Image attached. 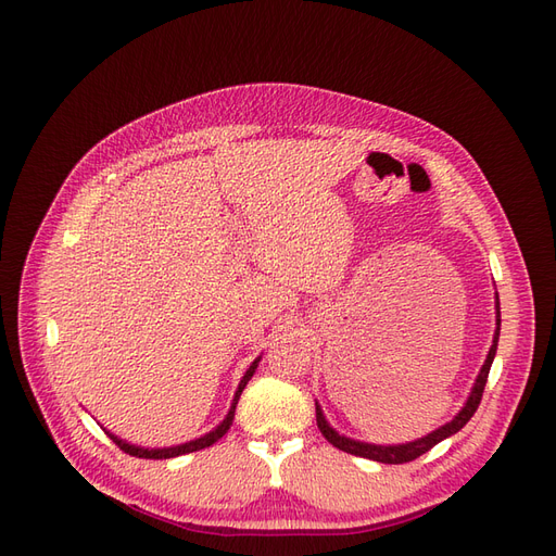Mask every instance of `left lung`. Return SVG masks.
I'll return each instance as SVG.
<instances>
[{
	"label": "left lung",
	"instance_id": "obj_1",
	"mask_svg": "<svg viewBox=\"0 0 556 556\" xmlns=\"http://www.w3.org/2000/svg\"><path fill=\"white\" fill-rule=\"evenodd\" d=\"M496 329H494V339H492V348L490 352H486V359L480 368V374L476 376V382L473 387H470L468 392V399L464 401L462 410L454 415L450 422L441 425L439 429H433L431 433L422 435V439H415V441H408V443H392V445H380V443H366V441H357V439H350V435H343L336 431L325 417V410L319 403L315 401V419H317V429L323 431L325 439L333 445L339 447L348 454H355V457H364V459H374V462H380V464H406V462H413L417 459L419 454L429 452L433 445H439L441 441L450 439V435H454L457 431H462L466 427V422L470 417H473V413L478 410L480 406V399H482V392H484V384H486V376H490V368H492V362L496 357V348H498V333H501V306H498V292H496Z\"/></svg>",
	"mask_w": 556,
	"mask_h": 556
}]
</instances>
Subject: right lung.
<instances>
[{
    "instance_id": "1",
    "label": "right lung",
    "mask_w": 556,
    "mask_h": 556,
    "mask_svg": "<svg viewBox=\"0 0 556 556\" xmlns=\"http://www.w3.org/2000/svg\"><path fill=\"white\" fill-rule=\"evenodd\" d=\"M260 359H262V355L252 362L250 366H248V371L243 374V378H241V382H239V387H237V392H233V399H231V406H229V410H227V415H225V419L220 425H217L215 429H211L208 433H204V435H199V439H192V441H188V443H178V445H169V447H143V445H134V443H129V441H125V439H121V435H115L113 431H109L106 427H102L106 433H109V439L121 447V450H125V452H129L131 457H139V459H174V457H180V454H188V452H197V450H204V447H208V445H213L215 441H220L223 435L229 431V427H231V422H233V413H237V403H239V396H241V392L245 390V384H248V380L255 376V371H257V366H260Z\"/></svg>"
}]
</instances>
